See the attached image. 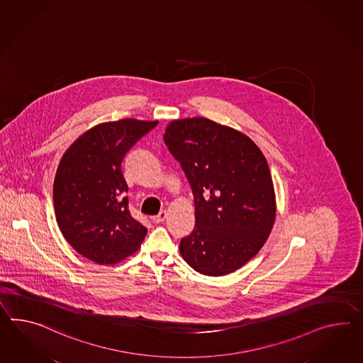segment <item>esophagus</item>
I'll list each match as a JSON object with an SVG mask.
<instances>
[{
    "instance_id": "esophagus-1",
    "label": "esophagus",
    "mask_w": 363,
    "mask_h": 363,
    "mask_svg": "<svg viewBox=\"0 0 363 363\" xmlns=\"http://www.w3.org/2000/svg\"><path fill=\"white\" fill-rule=\"evenodd\" d=\"M166 218H167V212H166V211H162V212H159L158 216H154V217H152V223H163Z\"/></svg>"
}]
</instances>
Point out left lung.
Returning a JSON list of instances; mask_svg holds the SVG:
<instances>
[{"label":"left lung","instance_id":"1","mask_svg":"<svg viewBox=\"0 0 363 363\" xmlns=\"http://www.w3.org/2000/svg\"><path fill=\"white\" fill-rule=\"evenodd\" d=\"M163 138L195 200V228L180 241L182 257L208 277L241 269L275 223V191L264 155L241 131L204 117L171 122Z\"/></svg>","mask_w":363,"mask_h":363}]
</instances>
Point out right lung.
<instances>
[{"label":"right lung","instance_id":"1","mask_svg":"<svg viewBox=\"0 0 363 363\" xmlns=\"http://www.w3.org/2000/svg\"><path fill=\"white\" fill-rule=\"evenodd\" d=\"M158 121L125 118L85 131L65 151L54 180L56 223L67 242L97 264L140 249L147 229L129 212L122 160Z\"/></svg>","mask_w":363,"mask_h":363}]
</instances>
